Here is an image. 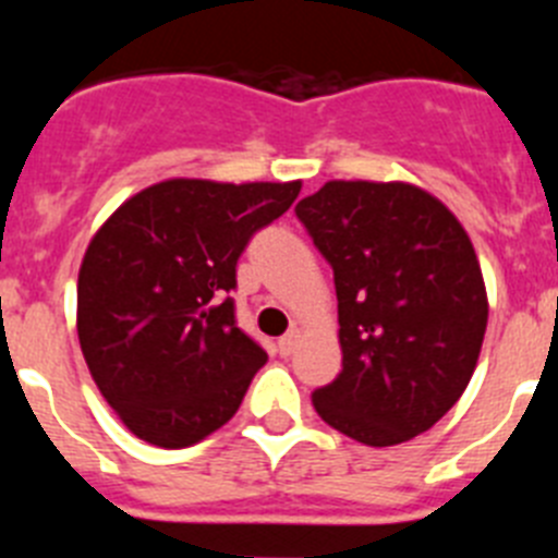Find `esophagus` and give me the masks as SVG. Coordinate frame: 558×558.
I'll return each mask as SVG.
<instances>
[{
  "mask_svg": "<svg viewBox=\"0 0 558 558\" xmlns=\"http://www.w3.org/2000/svg\"><path fill=\"white\" fill-rule=\"evenodd\" d=\"M299 340H302V329L293 327L288 335H282V338L276 340V349H279V354H284V357H288V354L295 352V347H299Z\"/></svg>",
  "mask_w": 558,
  "mask_h": 558,
  "instance_id": "esophagus-1",
  "label": "esophagus"
}]
</instances>
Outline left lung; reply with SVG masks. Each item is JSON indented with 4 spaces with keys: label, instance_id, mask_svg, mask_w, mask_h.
I'll list each match as a JSON object with an SVG mask.
<instances>
[{
    "label": "left lung",
    "instance_id": "1",
    "mask_svg": "<svg viewBox=\"0 0 558 558\" xmlns=\"http://www.w3.org/2000/svg\"><path fill=\"white\" fill-rule=\"evenodd\" d=\"M335 270L343 366L315 413L366 447L430 430L470 386L489 322L461 220L408 181H327L299 201Z\"/></svg>",
    "mask_w": 558,
    "mask_h": 558
}]
</instances>
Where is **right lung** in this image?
I'll use <instances>...</instances> for the list:
<instances>
[{
  "mask_svg": "<svg viewBox=\"0 0 558 558\" xmlns=\"http://www.w3.org/2000/svg\"><path fill=\"white\" fill-rule=\"evenodd\" d=\"M302 181L167 179L136 192L92 236L77 274V338L122 425L181 450L236 413L263 347L236 327V259L290 209Z\"/></svg>",
  "mask_w": 558,
  "mask_h": 558,
  "instance_id": "1",
  "label": "right lung"
}]
</instances>
